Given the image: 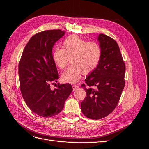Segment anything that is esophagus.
<instances>
[{
	"label": "esophagus",
	"mask_w": 149,
	"mask_h": 149,
	"mask_svg": "<svg viewBox=\"0 0 149 149\" xmlns=\"http://www.w3.org/2000/svg\"><path fill=\"white\" fill-rule=\"evenodd\" d=\"M72 88H73V90H75L76 89H77L79 88V86L77 85H72Z\"/></svg>",
	"instance_id": "esophagus-1"
}]
</instances>
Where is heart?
<instances>
[{
  "label": "heart",
  "mask_w": 149,
  "mask_h": 149,
  "mask_svg": "<svg viewBox=\"0 0 149 149\" xmlns=\"http://www.w3.org/2000/svg\"><path fill=\"white\" fill-rule=\"evenodd\" d=\"M102 51L98 43L88 42L77 35H70L62 42V47L57 46L52 52V59L59 68L63 69L71 60L72 64L61 75L64 82L75 84L81 76L89 74L97 68Z\"/></svg>",
  "instance_id": "1"
}]
</instances>
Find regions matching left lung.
Returning a JSON list of instances; mask_svg holds the SVG:
<instances>
[{"label": "left lung", "mask_w": 149, "mask_h": 149, "mask_svg": "<svg viewBox=\"0 0 149 149\" xmlns=\"http://www.w3.org/2000/svg\"><path fill=\"white\" fill-rule=\"evenodd\" d=\"M98 40L102 51L100 64L85 80L89 87L81 85L87 94L81 103V112L92 119H102L113 111L125 85L126 66L117 42L104 34H100Z\"/></svg>", "instance_id": "left-lung-1"}]
</instances>
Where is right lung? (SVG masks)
I'll return each mask as SVG.
<instances>
[{
  "label": "right lung",
  "mask_w": 149,
  "mask_h": 149,
  "mask_svg": "<svg viewBox=\"0 0 149 149\" xmlns=\"http://www.w3.org/2000/svg\"><path fill=\"white\" fill-rule=\"evenodd\" d=\"M64 34L65 31L61 30L36 33L25 46L19 62L22 97L31 111L42 117L58 114L72 91L69 84H58L57 88H51V84L57 82L59 79L52 59V47Z\"/></svg>",
  "instance_id": "right-lung-1"
}]
</instances>
